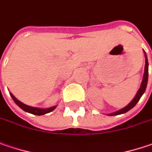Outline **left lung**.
Returning a JSON list of instances; mask_svg holds the SVG:
<instances>
[{"label":"left lung","instance_id":"1","mask_svg":"<svg viewBox=\"0 0 152 152\" xmlns=\"http://www.w3.org/2000/svg\"><path fill=\"white\" fill-rule=\"evenodd\" d=\"M144 53H145V72H144V75H143V80H142V82H141L140 87L139 89V91H137L135 96L133 97V99L129 102L126 107L121 109V110H117L115 112H113V113H110V114H108V115H110V116H113V115H121V114H125L127 111L133 109V107L137 104V102L140 101V97L142 96V95L145 93V89H146V86H147V82H148V59H147V56H146V53L145 52L144 50Z\"/></svg>","mask_w":152,"mask_h":152}]
</instances>
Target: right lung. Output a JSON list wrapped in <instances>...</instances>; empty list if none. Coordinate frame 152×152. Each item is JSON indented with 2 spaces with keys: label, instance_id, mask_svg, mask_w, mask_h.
<instances>
[{
  "label": "right lung",
  "instance_id": "1",
  "mask_svg": "<svg viewBox=\"0 0 152 152\" xmlns=\"http://www.w3.org/2000/svg\"><path fill=\"white\" fill-rule=\"evenodd\" d=\"M10 96H12V100L15 102V103L19 106L20 109L26 111V112H28V113H31L32 115H45V114H48L51 111L55 110L56 108V106H52L50 108H47V109H42V108H36V107H31V106H29V105H26L25 103H23L22 102H20L19 100H18L14 96L12 95V93H10Z\"/></svg>",
  "mask_w": 152,
  "mask_h": 152
}]
</instances>
